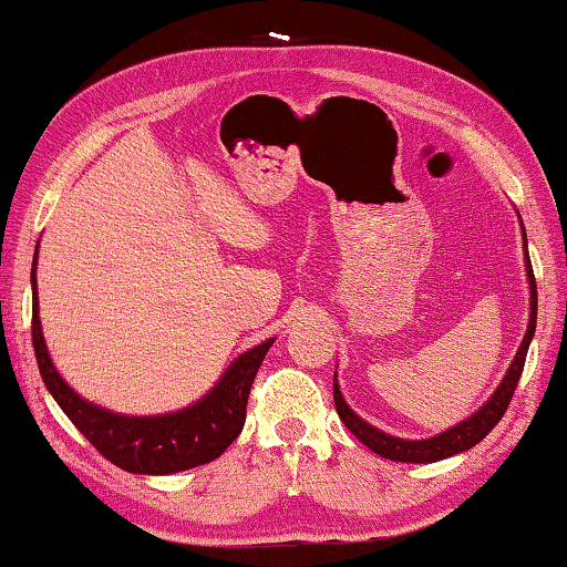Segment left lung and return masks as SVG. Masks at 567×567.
<instances>
[{
	"label": "left lung",
	"mask_w": 567,
	"mask_h": 567,
	"mask_svg": "<svg viewBox=\"0 0 567 567\" xmlns=\"http://www.w3.org/2000/svg\"><path fill=\"white\" fill-rule=\"evenodd\" d=\"M517 219H520V215H517ZM520 227H523V219H520ZM523 255H525L527 287H530V320H527V330L523 334L520 348H517L511 368H507V372L501 380V385L495 388L493 395L487 398L470 417L455 422L453 427L443 430V433H437L433 437H422V440H405V437L382 433L380 427L370 425L368 420H362L358 412H354L348 402H344L342 392H340L338 372H334V378H332L334 408H338V415L344 422V427H348L362 445H368L372 453H378L380 457L395 460V463H437V460L453 457L457 453H465V450H470V447H475L480 440H483L497 425V422H501L507 405H511V400H513L517 380H520V375H523L525 354H527V348H530V340L535 334V322H537V290H535L530 255H527L525 227H523Z\"/></svg>",
	"instance_id": "1"
}]
</instances>
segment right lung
I'll return each instance as SVG.
<instances>
[{
  "instance_id": "add662e5",
  "label": "right lung",
  "mask_w": 567,
  "mask_h": 567,
  "mask_svg": "<svg viewBox=\"0 0 567 567\" xmlns=\"http://www.w3.org/2000/svg\"><path fill=\"white\" fill-rule=\"evenodd\" d=\"M40 247V245H37ZM275 338L235 358L215 388L192 405L162 412V415H124L74 392L54 368L47 350L40 322V295H37V249L32 262V344L40 375L56 405L72 425L100 450V453L134 475H172L182 470L213 463L235 443L245 425V408L257 370L272 348Z\"/></svg>"
}]
</instances>
